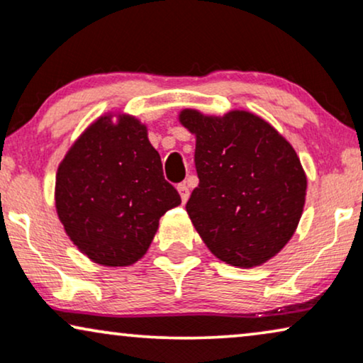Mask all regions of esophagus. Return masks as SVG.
I'll list each match as a JSON object with an SVG mask.
<instances>
[{
	"mask_svg": "<svg viewBox=\"0 0 363 363\" xmlns=\"http://www.w3.org/2000/svg\"><path fill=\"white\" fill-rule=\"evenodd\" d=\"M177 190H178V193H180L182 201L185 203V201L188 200V196H190V188H188L186 183H180V185L177 186Z\"/></svg>",
	"mask_w": 363,
	"mask_h": 363,
	"instance_id": "obj_1",
	"label": "esophagus"
}]
</instances>
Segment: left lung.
Wrapping results in <instances>:
<instances>
[{
    "mask_svg": "<svg viewBox=\"0 0 363 363\" xmlns=\"http://www.w3.org/2000/svg\"><path fill=\"white\" fill-rule=\"evenodd\" d=\"M195 133L199 186L186 203L208 250L233 267L252 268L275 257L302 216L307 177L291 145L260 116L230 111L205 116L183 110Z\"/></svg>",
    "mask_w": 363,
    "mask_h": 363,
    "instance_id": "1",
    "label": "left lung"
}]
</instances>
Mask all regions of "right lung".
<instances>
[{"label":"right lung","mask_w":363,"mask_h":363,"mask_svg":"<svg viewBox=\"0 0 363 363\" xmlns=\"http://www.w3.org/2000/svg\"><path fill=\"white\" fill-rule=\"evenodd\" d=\"M56 211L89 260L126 267L148 250L160 218L182 203L163 177L147 126L101 116L74 141L56 173Z\"/></svg>","instance_id":"add662e5"}]
</instances>
